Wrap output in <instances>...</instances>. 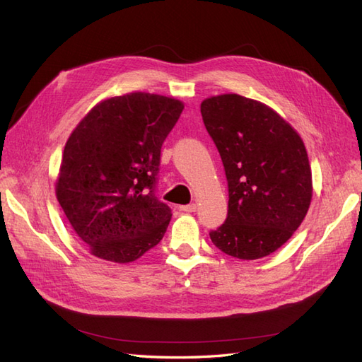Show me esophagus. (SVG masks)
<instances>
[{
	"instance_id": "1",
	"label": "esophagus",
	"mask_w": 362,
	"mask_h": 362,
	"mask_svg": "<svg viewBox=\"0 0 362 362\" xmlns=\"http://www.w3.org/2000/svg\"><path fill=\"white\" fill-rule=\"evenodd\" d=\"M180 209H182L183 212H196V211H197V205H196V203H189V205L180 206Z\"/></svg>"
}]
</instances>
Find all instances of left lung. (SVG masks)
I'll list each match as a JSON object with an SVG mask.
<instances>
[{
	"instance_id": "left-lung-1",
	"label": "left lung",
	"mask_w": 362,
	"mask_h": 362,
	"mask_svg": "<svg viewBox=\"0 0 362 362\" xmlns=\"http://www.w3.org/2000/svg\"><path fill=\"white\" fill-rule=\"evenodd\" d=\"M200 113L228 180V217L212 243L240 260L275 252L292 237L312 200L308 151L298 133L262 102L212 96Z\"/></svg>"
}]
</instances>
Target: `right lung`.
<instances>
[{
  "mask_svg": "<svg viewBox=\"0 0 362 362\" xmlns=\"http://www.w3.org/2000/svg\"><path fill=\"white\" fill-rule=\"evenodd\" d=\"M182 111L177 99L128 93L102 100L73 129L57 197L93 255L129 263L163 238L173 214L156 197L157 173Z\"/></svg>",
  "mask_w": 362,
  "mask_h": 362,
  "instance_id": "1",
  "label": "right lung"
}]
</instances>
